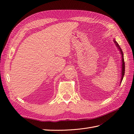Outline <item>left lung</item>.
Instances as JSON below:
<instances>
[{"label":"left lung","instance_id":"8db88e82","mask_svg":"<svg viewBox=\"0 0 134 134\" xmlns=\"http://www.w3.org/2000/svg\"><path fill=\"white\" fill-rule=\"evenodd\" d=\"M113 42H114L115 45L116 46L117 49H118L120 51V55H121V80H120V85L121 84V82H122V80L123 79V78H124V74H125V62H124V54H123V52L122 51V49H121V47H120L119 44H118V43L117 42V41L115 40V38H113Z\"/></svg>","mask_w":134,"mask_h":134}]
</instances>
